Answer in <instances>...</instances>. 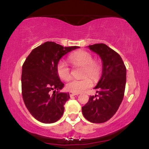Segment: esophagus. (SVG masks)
I'll return each instance as SVG.
<instances>
[{
    "label": "esophagus",
    "mask_w": 149,
    "mask_h": 149,
    "mask_svg": "<svg viewBox=\"0 0 149 149\" xmlns=\"http://www.w3.org/2000/svg\"><path fill=\"white\" fill-rule=\"evenodd\" d=\"M78 95H79V93H74V92H72V91H70V96H78Z\"/></svg>",
    "instance_id": "esophagus-1"
}]
</instances>
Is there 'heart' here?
Listing matches in <instances>:
<instances>
[{
	"instance_id": "b5f03b06",
	"label": "heart",
	"mask_w": 149,
	"mask_h": 149,
	"mask_svg": "<svg viewBox=\"0 0 149 149\" xmlns=\"http://www.w3.org/2000/svg\"><path fill=\"white\" fill-rule=\"evenodd\" d=\"M69 61L74 65L84 67L83 76L90 77L91 79H97L101 74V66L93 61L92 55L85 51H77L72 53L69 57ZM57 73L60 78L63 80H68L70 77V69L65 61H61L57 65ZM93 82L88 77L81 79H70L66 84L68 91L74 93H81L92 86Z\"/></svg>"
}]
</instances>
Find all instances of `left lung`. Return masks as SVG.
<instances>
[{"mask_svg":"<svg viewBox=\"0 0 149 149\" xmlns=\"http://www.w3.org/2000/svg\"><path fill=\"white\" fill-rule=\"evenodd\" d=\"M88 48L99 56L103 68L101 79L94 88L98 90V95L90 96L81 111L91 123H105L115 114L123 101L127 70L120 55L107 45L96 43Z\"/></svg>","mask_w":149,"mask_h":149,"instance_id":"8db88e82","label":"left lung"}]
</instances>
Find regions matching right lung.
Instances as JSON below:
<instances>
[{"instance_id": "1", "label": "right lung", "mask_w": 149, "mask_h": 149, "mask_svg": "<svg viewBox=\"0 0 149 149\" xmlns=\"http://www.w3.org/2000/svg\"><path fill=\"white\" fill-rule=\"evenodd\" d=\"M79 48L63 47L47 41L32 50L26 58L22 72V98L28 111L38 121L56 123L63 115L64 105L70 97L69 93H58L64 84L57 73V65L62 57Z\"/></svg>"}]
</instances>
